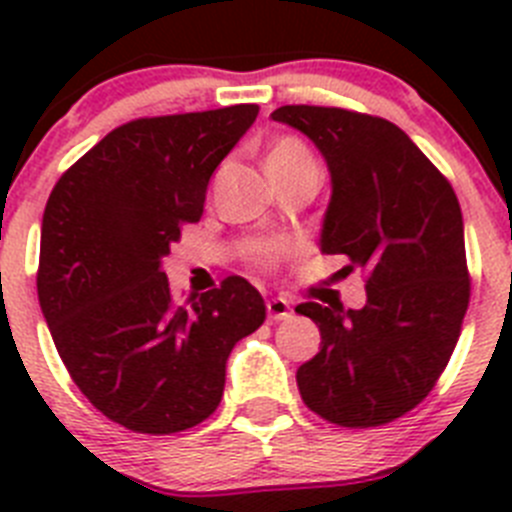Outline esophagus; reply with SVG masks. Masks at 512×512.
<instances>
[{
    "label": "esophagus",
    "mask_w": 512,
    "mask_h": 512,
    "mask_svg": "<svg viewBox=\"0 0 512 512\" xmlns=\"http://www.w3.org/2000/svg\"><path fill=\"white\" fill-rule=\"evenodd\" d=\"M266 312H269L271 320H284L292 315V305H289L284 297H271V300L266 302Z\"/></svg>",
    "instance_id": "obj_1"
}]
</instances>
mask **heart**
I'll return each instance as SVG.
<instances>
[{
    "label": "heart",
    "instance_id": "heart-1",
    "mask_svg": "<svg viewBox=\"0 0 512 512\" xmlns=\"http://www.w3.org/2000/svg\"><path fill=\"white\" fill-rule=\"evenodd\" d=\"M266 166H269V174H279V171H292L302 169V166H315V158L307 151V146L300 138H279L274 146H271L269 156H266ZM277 259V248H261L256 253V261L259 264H271Z\"/></svg>",
    "mask_w": 512,
    "mask_h": 512
}]
</instances>
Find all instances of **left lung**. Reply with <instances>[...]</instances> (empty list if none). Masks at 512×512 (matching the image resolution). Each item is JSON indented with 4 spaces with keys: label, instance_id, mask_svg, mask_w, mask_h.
<instances>
[{
    "label": "left lung",
    "instance_id": "obj_1",
    "mask_svg": "<svg viewBox=\"0 0 512 512\" xmlns=\"http://www.w3.org/2000/svg\"><path fill=\"white\" fill-rule=\"evenodd\" d=\"M271 120L307 135L328 164L320 251L366 271L361 310L295 307L320 328V351L297 369L300 395L343 428L390 423L428 397L459 341L469 305L459 200L390 120L310 104Z\"/></svg>",
    "mask_w": 512,
    "mask_h": 512
}]
</instances>
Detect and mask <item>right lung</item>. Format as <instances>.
Listing matches in <instances>:
<instances>
[{
    "mask_svg": "<svg viewBox=\"0 0 512 512\" xmlns=\"http://www.w3.org/2000/svg\"><path fill=\"white\" fill-rule=\"evenodd\" d=\"M256 115V104H233L125 122L48 197L40 310L76 387L135 433L169 436L210 418L230 351L266 318L264 297L243 277L176 305L161 269Z\"/></svg>",
    "mask_w": 512,
    "mask_h": 512,
    "instance_id": "add662e5",
    "label": "right lung"
}]
</instances>
